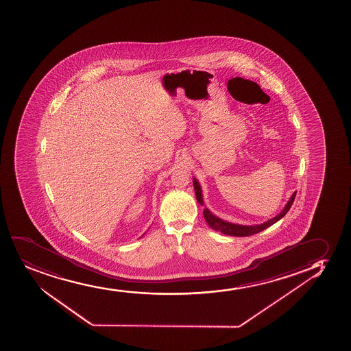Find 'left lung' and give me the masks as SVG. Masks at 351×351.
<instances>
[{
  "label": "left lung",
  "mask_w": 351,
  "mask_h": 351,
  "mask_svg": "<svg viewBox=\"0 0 351 351\" xmlns=\"http://www.w3.org/2000/svg\"><path fill=\"white\" fill-rule=\"evenodd\" d=\"M193 189H195V193H196V198H197V202L201 205H204V201H203V193H202V188L199 183H198L197 180L193 178ZM296 191L295 193L291 195V198H289V201L287 202V204L285 205L284 209L282 211L279 213V215H276L274 218L272 219H269V221H265L263 224L259 225H239V224H233V223H230V221H223L221 218L219 217L215 216L211 211H210L206 206H205L204 210H203V215H204L205 221L206 223L209 224L210 228L213 230H216V231H219V232L224 233V234H228V236H233V237H247L252 236V234H256V233H259L263 231V230L267 229L269 228L271 225L274 224L276 221H280L282 217L286 215V213L289 211L291 209V204H293V202L295 199Z\"/></svg>",
  "instance_id": "left-lung-1"
}]
</instances>
